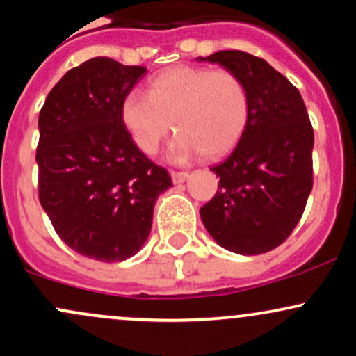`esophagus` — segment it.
Wrapping results in <instances>:
<instances>
[{
  "mask_svg": "<svg viewBox=\"0 0 356 356\" xmlns=\"http://www.w3.org/2000/svg\"><path fill=\"white\" fill-rule=\"evenodd\" d=\"M170 175H172L174 184H181V182L187 181V179H189V172H184V170H172V172H170Z\"/></svg>",
  "mask_w": 356,
  "mask_h": 356,
  "instance_id": "esophagus-1",
  "label": "esophagus"
}]
</instances>
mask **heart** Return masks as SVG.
Listing matches in <instances>:
<instances>
[{"label":"heart","instance_id":"obj_1","mask_svg":"<svg viewBox=\"0 0 356 356\" xmlns=\"http://www.w3.org/2000/svg\"><path fill=\"white\" fill-rule=\"evenodd\" d=\"M248 117V90L238 75L187 65L162 72L150 81L149 93L132 90L120 105L122 124L144 154H154L174 124L181 134L170 147L175 161L195 152L227 154L243 136Z\"/></svg>","mask_w":356,"mask_h":356}]
</instances>
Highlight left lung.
Listing matches in <instances>:
<instances>
[{
    "instance_id": "obj_1",
    "label": "left lung",
    "mask_w": 356,
    "mask_h": 356,
    "mask_svg": "<svg viewBox=\"0 0 356 356\" xmlns=\"http://www.w3.org/2000/svg\"><path fill=\"white\" fill-rule=\"evenodd\" d=\"M238 75L249 117L229 157L211 167L218 191L201 207L216 243L238 254H263L289 238L313 187V127L300 92L268 61L239 50L199 56Z\"/></svg>"
}]
</instances>
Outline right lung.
I'll return each instance as SVG.
<instances>
[{"label":"right lung","instance_id":"add662e5","mask_svg":"<svg viewBox=\"0 0 356 356\" xmlns=\"http://www.w3.org/2000/svg\"><path fill=\"white\" fill-rule=\"evenodd\" d=\"M144 75L97 56L65 73L40 110V202L60 239L100 263L136 254L155 201L172 186L122 124V100Z\"/></svg>","mask_w":356,"mask_h":356}]
</instances>
